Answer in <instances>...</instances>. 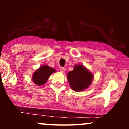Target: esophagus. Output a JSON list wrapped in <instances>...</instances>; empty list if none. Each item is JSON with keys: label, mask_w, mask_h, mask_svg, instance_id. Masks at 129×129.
<instances>
[{"label": "esophagus", "mask_w": 129, "mask_h": 129, "mask_svg": "<svg viewBox=\"0 0 129 129\" xmlns=\"http://www.w3.org/2000/svg\"><path fill=\"white\" fill-rule=\"evenodd\" d=\"M59 71L61 72V73H64V72H66V69L63 67H60Z\"/></svg>", "instance_id": "1"}]
</instances>
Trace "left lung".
I'll return each instance as SVG.
<instances>
[{"instance_id": "obj_1", "label": "left lung", "mask_w": 129, "mask_h": 129, "mask_svg": "<svg viewBox=\"0 0 129 129\" xmlns=\"http://www.w3.org/2000/svg\"><path fill=\"white\" fill-rule=\"evenodd\" d=\"M67 79L72 90L81 91L91 85L93 79V74L82 65H76L72 71L67 74Z\"/></svg>"}]
</instances>
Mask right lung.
<instances>
[{
    "instance_id": "obj_1",
    "label": "right lung",
    "mask_w": 129,
    "mask_h": 129,
    "mask_svg": "<svg viewBox=\"0 0 129 129\" xmlns=\"http://www.w3.org/2000/svg\"><path fill=\"white\" fill-rule=\"evenodd\" d=\"M54 72H56L55 69L50 67L47 65L40 67L33 75L32 79L33 82L39 86L44 85L48 79L50 75Z\"/></svg>"
}]
</instances>
